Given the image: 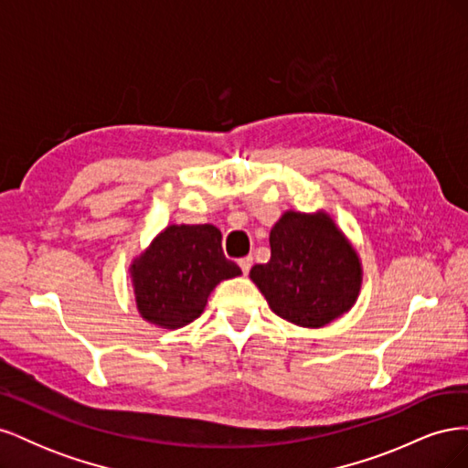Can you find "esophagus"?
I'll use <instances>...</instances> for the list:
<instances>
[{
    "instance_id": "34e87169",
    "label": "esophagus",
    "mask_w": 468,
    "mask_h": 468,
    "mask_svg": "<svg viewBox=\"0 0 468 468\" xmlns=\"http://www.w3.org/2000/svg\"><path fill=\"white\" fill-rule=\"evenodd\" d=\"M238 263H239V267H242V271L248 275V273H250V269H251V265H253V258H251V256H246V258L239 260Z\"/></svg>"
}]
</instances>
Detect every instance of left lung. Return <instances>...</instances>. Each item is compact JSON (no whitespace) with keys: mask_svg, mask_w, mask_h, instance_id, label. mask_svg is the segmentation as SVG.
<instances>
[{"mask_svg":"<svg viewBox=\"0 0 468 468\" xmlns=\"http://www.w3.org/2000/svg\"><path fill=\"white\" fill-rule=\"evenodd\" d=\"M271 260L253 265L269 308L301 328H322L356 304L363 267L359 253L325 210H287L269 232Z\"/></svg>","mask_w":468,"mask_h":468,"instance_id":"8db88e82","label":"left lung"}]
</instances>
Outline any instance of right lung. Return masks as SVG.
I'll use <instances>...</instances> for the list:
<instances>
[{
	"instance_id": "obj_1",
	"label": "right lung",
	"mask_w": 468,
	"mask_h": 468,
	"mask_svg": "<svg viewBox=\"0 0 468 468\" xmlns=\"http://www.w3.org/2000/svg\"><path fill=\"white\" fill-rule=\"evenodd\" d=\"M212 224H169L129 267L138 314L164 330H177L203 314L220 281L242 275L222 253Z\"/></svg>"
}]
</instances>
